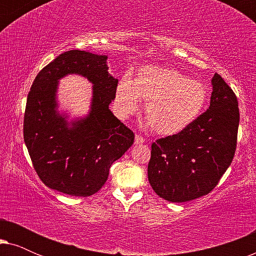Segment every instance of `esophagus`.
I'll list each match as a JSON object with an SVG mask.
<instances>
[{"mask_svg":"<svg viewBox=\"0 0 256 256\" xmlns=\"http://www.w3.org/2000/svg\"><path fill=\"white\" fill-rule=\"evenodd\" d=\"M142 143H144V138L141 135L136 134L135 135V144H142Z\"/></svg>","mask_w":256,"mask_h":256,"instance_id":"1","label":"esophagus"}]
</instances>
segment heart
<instances>
[{
	"instance_id": "b5f03b06",
	"label": "heart",
	"mask_w": 256,
	"mask_h": 256,
	"mask_svg": "<svg viewBox=\"0 0 256 256\" xmlns=\"http://www.w3.org/2000/svg\"><path fill=\"white\" fill-rule=\"evenodd\" d=\"M116 104L124 115L138 110L144 101V115L150 127L160 135L180 134L190 127L204 110L208 88L171 68L144 66L135 82L122 76L116 87Z\"/></svg>"
}]
</instances>
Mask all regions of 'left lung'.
Instances as JSON below:
<instances>
[{
	"label": "left lung",
	"mask_w": 256,
	"mask_h": 256,
	"mask_svg": "<svg viewBox=\"0 0 256 256\" xmlns=\"http://www.w3.org/2000/svg\"><path fill=\"white\" fill-rule=\"evenodd\" d=\"M208 110L180 134L152 144L148 180L160 197L184 202L218 185L236 149L240 114L232 88L216 73Z\"/></svg>",
	"instance_id": "obj_1"
}]
</instances>
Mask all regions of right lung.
<instances>
[{
	"label": "right lung",
	"mask_w": 256,
	"mask_h": 256,
	"mask_svg": "<svg viewBox=\"0 0 256 256\" xmlns=\"http://www.w3.org/2000/svg\"><path fill=\"white\" fill-rule=\"evenodd\" d=\"M107 56L71 50L38 73L28 94L23 136L34 169L52 190L88 197L106 183L110 166L134 143V132L110 110L118 80ZM76 72L94 84L90 114L68 128L56 112L58 80Z\"/></svg>",
	"instance_id": "add662e5"
}]
</instances>
